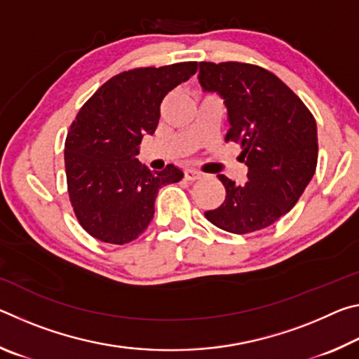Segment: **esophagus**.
<instances>
[{
    "mask_svg": "<svg viewBox=\"0 0 359 359\" xmlns=\"http://www.w3.org/2000/svg\"><path fill=\"white\" fill-rule=\"evenodd\" d=\"M199 179H203V174L199 171H194V169H188V171H185V180L196 182Z\"/></svg>",
    "mask_w": 359,
    "mask_h": 359,
    "instance_id": "1",
    "label": "esophagus"
}]
</instances>
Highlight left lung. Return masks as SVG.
Here are the masks:
<instances>
[{
	"label": "left lung",
	"instance_id": "left-lung-1",
	"mask_svg": "<svg viewBox=\"0 0 359 359\" xmlns=\"http://www.w3.org/2000/svg\"><path fill=\"white\" fill-rule=\"evenodd\" d=\"M199 82L223 96L231 125L224 141L241 145L248 166L245 185L218 175L226 196L204 215L234 234L271 226L294 208L317 169L313 115L288 85L257 65L201 62Z\"/></svg>",
	"mask_w": 359,
	"mask_h": 359
}]
</instances>
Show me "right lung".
Listing matches in <instances>:
<instances>
[{
	"label": "right lung",
	"mask_w": 359,
	"mask_h": 359,
	"mask_svg": "<svg viewBox=\"0 0 359 359\" xmlns=\"http://www.w3.org/2000/svg\"><path fill=\"white\" fill-rule=\"evenodd\" d=\"M198 71L196 62L135 68L109 79L81 107L65 141L69 201L81 226L106 244L137 239L154 218L163 185L184 172L150 171L136 160L142 136L154 135L165 96Z\"/></svg>",
	"instance_id": "right-lung-1"
}]
</instances>
